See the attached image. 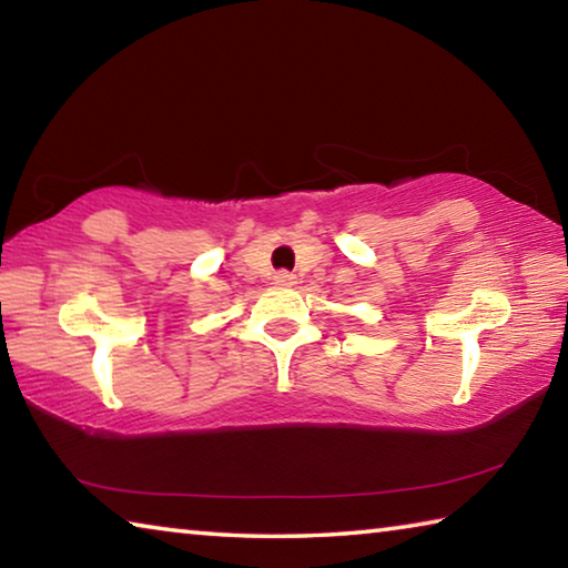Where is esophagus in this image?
Returning <instances> with one entry per match:
<instances>
[{
	"mask_svg": "<svg viewBox=\"0 0 568 568\" xmlns=\"http://www.w3.org/2000/svg\"><path fill=\"white\" fill-rule=\"evenodd\" d=\"M273 281H275V285L291 287V285H295L297 277H295L291 271H277V273H275V277H273Z\"/></svg>",
	"mask_w": 568,
	"mask_h": 568,
	"instance_id": "obj_1",
	"label": "esophagus"
}]
</instances>
